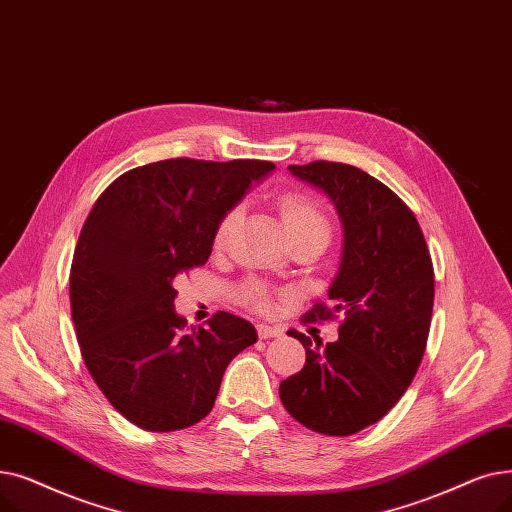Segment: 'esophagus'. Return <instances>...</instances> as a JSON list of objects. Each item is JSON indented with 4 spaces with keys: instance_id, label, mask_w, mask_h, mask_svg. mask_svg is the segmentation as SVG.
Returning a JSON list of instances; mask_svg holds the SVG:
<instances>
[{
    "instance_id": "esophagus-1",
    "label": "esophagus",
    "mask_w": 512,
    "mask_h": 512,
    "mask_svg": "<svg viewBox=\"0 0 512 512\" xmlns=\"http://www.w3.org/2000/svg\"><path fill=\"white\" fill-rule=\"evenodd\" d=\"M256 329H258V337H260V339H271V337H279V335H283V331H281V329L271 327V325H258Z\"/></svg>"
}]
</instances>
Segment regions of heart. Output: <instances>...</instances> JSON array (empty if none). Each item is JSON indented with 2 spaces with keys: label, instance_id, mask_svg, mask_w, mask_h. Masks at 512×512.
Returning <instances> with one entry per match:
<instances>
[{
  "label": "heart",
  "instance_id": "heart-1",
  "mask_svg": "<svg viewBox=\"0 0 512 512\" xmlns=\"http://www.w3.org/2000/svg\"><path fill=\"white\" fill-rule=\"evenodd\" d=\"M279 208H281L283 225H285L289 237L321 233L329 239L327 216L323 214V210L319 206H316V202L312 198L306 196V193H285V196L279 200ZM237 218H239V208L229 210L221 218V223H218L216 233H214V243L218 248L225 246V241L229 239V235L237 223ZM241 296H243V300L250 302L254 308H258L262 312L273 310V298L269 296V291L262 289L256 283H250L243 287Z\"/></svg>",
  "mask_w": 512,
  "mask_h": 512
}]
</instances>
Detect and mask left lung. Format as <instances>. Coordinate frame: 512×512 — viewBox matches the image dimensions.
<instances>
[{
  "instance_id": "obj_1",
  "label": "left lung",
  "mask_w": 512,
  "mask_h": 512,
  "mask_svg": "<svg viewBox=\"0 0 512 512\" xmlns=\"http://www.w3.org/2000/svg\"><path fill=\"white\" fill-rule=\"evenodd\" d=\"M319 189L342 223V258L329 285L331 310L342 312L339 339L327 346L287 331L306 350L304 369L281 381L291 417L325 435H352L383 419L415 379L433 312V264L415 214L364 170L339 162L291 164Z\"/></svg>"
}]
</instances>
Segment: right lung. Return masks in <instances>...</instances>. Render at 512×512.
I'll use <instances>...</instances> for the list:
<instances>
[{"instance_id":"1","label":"right lung","mask_w":512,"mask_h":512,"mask_svg":"<svg viewBox=\"0 0 512 512\" xmlns=\"http://www.w3.org/2000/svg\"><path fill=\"white\" fill-rule=\"evenodd\" d=\"M273 170L264 160H160L120 175L89 212L70 269L72 323L93 381L133 425H196L229 362L258 342L231 312L185 327L175 279L208 260L221 218Z\"/></svg>"}]
</instances>
